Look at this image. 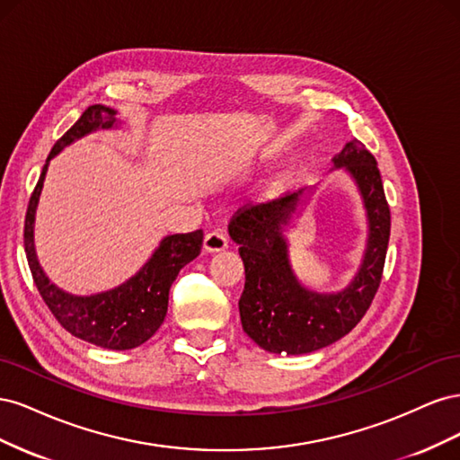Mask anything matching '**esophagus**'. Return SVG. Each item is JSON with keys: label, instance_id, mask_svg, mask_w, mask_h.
Wrapping results in <instances>:
<instances>
[{"label": "esophagus", "instance_id": "34e87169", "mask_svg": "<svg viewBox=\"0 0 460 460\" xmlns=\"http://www.w3.org/2000/svg\"><path fill=\"white\" fill-rule=\"evenodd\" d=\"M228 247V240L225 234L220 232H208L203 240V249L207 253H218V252H225Z\"/></svg>", "mask_w": 460, "mask_h": 460}]
</instances>
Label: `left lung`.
<instances>
[{
	"instance_id": "8db88e82",
	"label": "left lung",
	"mask_w": 460,
	"mask_h": 460,
	"mask_svg": "<svg viewBox=\"0 0 460 460\" xmlns=\"http://www.w3.org/2000/svg\"><path fill=\"white\" fill-rule=\"evenodd\" d=\"M330 171H343L351 178L367 218L365 252L345 288L316 291L299 280L291 264L288 235L303 217L316 186L245 208L228 226L245 267L238 303L242 326L269 353L307 355L336 343L360 323L380 286L392 220L378 163L353 137L332 157Z\"/></svg>"
}]
</instances>
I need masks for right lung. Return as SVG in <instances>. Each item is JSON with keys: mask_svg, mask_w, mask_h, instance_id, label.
<instances>
[{"mask_svg": "<svg viewBox=\"0 0 460 460\" xmlns=\"http://www.w3.org/2000/svg\"><path fill=\"white\" fill-rule=\"evenodd\" d=\"M120 127L122 122L117 119L115 109L107 105H90L49 151L24 220V252L41 299L46 301L53 316L68 333L113 351L134 349V347L146 343L161 328L166 307H169V289L180 269H184L190 261L199 255L203 243L201 230L164 235L155 252L144 262V267L128 280L90 296L68 294L49 280L38 261L34 243L38 203L41 190H44L49 161L58 157L65 147L78 142L80 137L97 130H119Z\"/></svg>", "mask_w": 460, "mask_h": 460, "instance_id": "right-lung-1", "label": "right lung"}]
</instances>
